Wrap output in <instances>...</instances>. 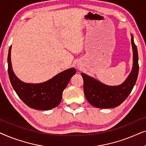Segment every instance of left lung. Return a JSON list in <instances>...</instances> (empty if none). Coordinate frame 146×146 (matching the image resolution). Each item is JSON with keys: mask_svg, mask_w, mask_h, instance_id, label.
<instances>
[{"mask_svg": "<svg viewBox=\"0 0 146 146\" xmlns=\"http://www.w3.org/2000/svg\"><path fill=\"white\" fill-rule=\"evenodd\" d=\"M133 64L130 74L122 84L117 86H109L88 76L82 74L84 80V91L88 102L98 108H111L120 105L131 93L139 72L138 54L136 45L131 35Z\"/></svg>", "mask_w": 146, "mask_h": 146, "instance_id": "obj_1", "label": "left lung"}]
</instances>
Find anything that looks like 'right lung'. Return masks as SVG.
I'll return each instance as SVG.
<instances>
[{
    "label": "right lung",
    "instance_id": "obj_1",
    "mask_svg": "<svg viewBox=\"0 0 146 146\" xmlns=\"http://www.w3.org/2000/svg\"><path fill=\"white\" fill-rule=\"evenodd\" d=\"M11 51V46L8 55V72L10 81L23 102L31 108L40 110H48L58 106L62 97V92L72 76L76 72V70H66L44 83L37 84L24 83L16 76L12 69Z\"/></svg>",
    "mask_w": 146,
    "mask_h": 146
}]
</instances>
